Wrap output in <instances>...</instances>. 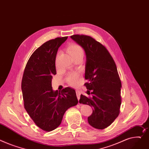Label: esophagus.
<instances>
[{"label":"esophagus","mask_w":149,"mask_h":149,"mask_svg":"<svg viewBox=\"0 0 149 149\" xmlns=\"http://www.w3.org/2000/svg\"><path fill=\"white\" fill-rule=\"evenodd\" d=\"M76 94H77V98H78V101H79V100H80V98L81 92H80V91H79L77 90V91H76Z\"/></svg>","instance_id":"esophagus-1"}]
</instances>
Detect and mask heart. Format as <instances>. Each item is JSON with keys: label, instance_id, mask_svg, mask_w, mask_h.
I'll return each mask as SVG.
<instances>
[{"label": "heart", "instance_id": "1", "mask_svg": "<svg viewBox=\"0 0 149 149\" xmlns=\"http://www.w3.org/2000/svg\"><path fill=\"white\" fill-rule=\"evenodd\" d=\"M68 51L69 54L71 57L76 56H83L84 52L82 47L78 44H73L69 45L68 48ZM68 82L72 86H76L78 84V75L75 74H71L69 75L67 77Z\"/></svg>", "mask_w": 149, "mask_h": 149}]
</instances>
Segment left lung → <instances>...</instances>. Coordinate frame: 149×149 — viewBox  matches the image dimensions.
I'll use <instances>...</instances> for the list:
<instances>
[{
  "label": "left lung",
  "mask_w": 149,
  "mask_h": 149,
  "mask_svg": "<svg viewBox=\"0 0 149 149\" xmlns=\"http://www.w3.org/2000/svg\"><path fill=\"white\" fill-rule=\"evenodd\" d=\"M71 38L85 52L84 84L92 97L81 95L79 102L93 107L87 118L92 127L104 130L117 117L121 105V81L113 57L107 48L93 38L74 35ZM91 91V93L90 92Z\"/></svg>",
  "instance_id": "8db88e82"
}]
</instances>
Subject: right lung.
Segmentation results:
<instances>
[{
  "label": "right lung",
  "mask_w": 149,
  "mask_h": 149,
  "mask_svg": "<svg viewBox=\"0 0 149 149\" xmlns=\"http://www.w3.org/2000/svg\"><path fill=\"white\" fill-rule=\"evenodd\" d=\"M68 36L51 39L38 48L26 64L22 81L24 105L35 123L45 131L61 125L65 111L78 104L75 91L66 87L60 92L52 86L56 74V57Z\"/></svg>",
  "instance_id": "obj_1"
}]
</instances>
